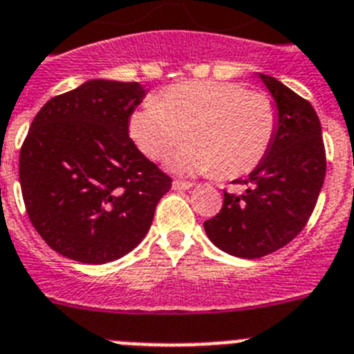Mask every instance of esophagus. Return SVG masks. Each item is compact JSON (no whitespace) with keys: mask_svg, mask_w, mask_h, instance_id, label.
I'll return each mask as SVG.
<instances>
[{"mask_svg":"<svg viewBox=\"0 0 354 354\" xmlns=\"http://www.w3.org/2000/svg\"><path fill=\"white\" fill-rule=\"evenodd\" d=\"M174 187L175 189H189V187H193V183H189V180H174Z\"/></svg>","mask_w":354,"mask_h":354,"instance_id":"esophagus-1","label":"esophagus"}]
</instances>
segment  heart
<instances>
[{
	"label": "heart",
	"instance_id": "1",
	"mask_svg": "<svg viewBox=\"0 0 354 354\" xmlns=\"http://www.w3.org/2000/svg\"><path fill=\"white\" fill-rule=\"evenodd\" d=\"M278 129L271 95L230 81H184L149 97L129 118V134L143 154L161 161L186 138L174 168L234 179L268 156Z\"/></svg>",
	"mask_w": 354,
	"mask_h": 354
}]
</instances>
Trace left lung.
<instances>
[{
    "instance_id": "left-lung-1",
    "label": "left lung",
    "mask_w": 354,
    "mask_h": 354,
    "mask_svg": "<svg viewBox=\"0 0 354 354\" xmlns=\"http://www.w3.org/2000/svg\"><path fill=\"white\" fill-rule=\"evenodd\" d=\"M278 108L270 152L245 180L243 195L223 192L220 212L204 221L205 234L223 252L259 259L289 245L317 204L326 175V150L315 109L277 77L259 74Z\"/></svg>"
}]
</instances>
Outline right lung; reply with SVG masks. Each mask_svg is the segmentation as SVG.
Here are the masks:
<instances>
[{
    "label": "right lung",
    "instance_id": "add662e5",
    "mask_svg": "<svg viewBox=\"0 0 354 354\" xmlns=\"http://www.w3.org/2000/svg\"><path fill=\"white\" fill-rule=\"evenodd\" d=\"M140 83L92 80L49 99L19 154L28 218L55 252L84 264L129 253L171 187L129 138Z\"/></svg>",
    "mask_w": 354,
    "mask_h": 354
}]
</instances>
